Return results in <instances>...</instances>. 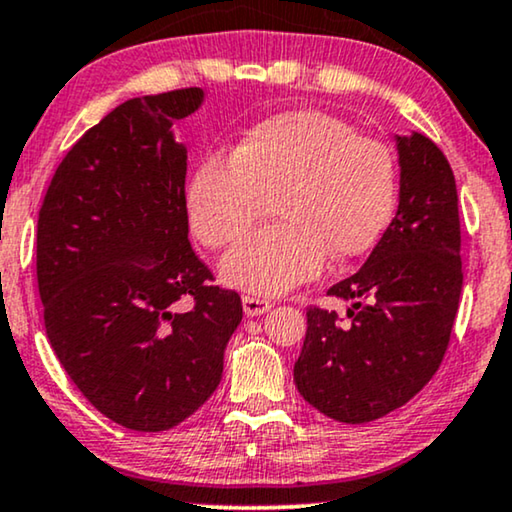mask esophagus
<instances>
[{
	"label": "esophagus",
	"instance_id": "obj_1",
	"mask_svg": "<svg viewBox=\"0 0 512 512\" xmlns=\"http://www.w3.org/2000/svg\"><path fill=\"white\" fill-rule=\"evenodd\" d=\"M271 304L269 299H262V297H252V295H245L243 297V311L245 316H262V313L271 311Z\"/></svg>",
	"mask_w": 512,
	"mask_h": 512
}]
</instances>
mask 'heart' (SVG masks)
I'll list each match as a JSON object with an SVG mask.
<instances>
[{"label":"heart","instance_id":"heart-1","mask_svg":"<svg viewBox=\"0 0 512 512\" xmlns=\"http://www.w3.org/2000/svg\"><path fill=\"white\" fill-rule=\"evenodd\" d=\"M393 152L346 121L295 109L248 128L227 156L196 163L185 187L189 229L208 250L236 243L222 281L255 295H281L311 281L325 257L344 262L377 243L395 206Z\"/></svg>","mask_w":512,"mask_h":512}]
</instances>
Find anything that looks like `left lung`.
<instances>
[{
	"label": "left lung",
	"instance_id": "8db88e82",
	"mask_svg": "<svg viewBox=\"0 0 512 512\" xmlns=\"http://www.w3.org/2000/svg\"><path fill=\"white\" fill-rule=\"evenodd\" d=\"M400 203L356 274L327 290L349 302L309 306L295 384L306 403L342 424H367L417 395L445 358L463 285L459 196L440 147L398 138Z\"/></svg>",
	"mask_w": 512,
	"mask_h": 512
}]
</instances>
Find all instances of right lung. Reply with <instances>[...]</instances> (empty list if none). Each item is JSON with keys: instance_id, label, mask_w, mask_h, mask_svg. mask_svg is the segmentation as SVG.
Here are the masks:
<instances>
[{"instance_id": "add662e5", "label": "right lung", "mask_w": 512, "mask_h": 512, "mask_svg": "<svg viewBox=\"0 0 512 512\" xmlns=\"http://www.w3.org/2000/svg\"><path fill=\"white\" fill-rule=\"evenodd\" d=\"M201 102V88H177L112 109L39 210L46 337L88 403L131 431H168L206 403L243 318L187 238V149L170 126Z\"/></svg>"}]
</instances>
